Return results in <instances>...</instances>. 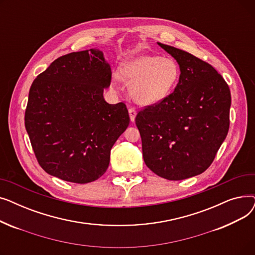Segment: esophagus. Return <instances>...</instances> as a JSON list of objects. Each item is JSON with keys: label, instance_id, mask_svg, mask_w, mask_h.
<instances>
[{"label": "esophagus", "instance_id": "esophagus-1", "mask_svg": "<svg viewBox=\"0 0 255 255\" xmlns=\"http://www.w3.org/2000/svg\"><path fill=\"white\" fill-rule=\"evenodd\" d=\"M128 112H129V116H130L131 122H134L135 117H136V111H135V109H133V107H130V109L128 110Z\"/></svg>", "mask_w": 255, "mask_h": 255}]
</instances>
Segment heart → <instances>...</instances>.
<instances>
[{
	"label": "heart",
	"instance_id": "b5f03b06",
	"mask_svg": "<svg viewBox=\"0 0 255 255\" xmlns=\"http://www.w3.org/2000/svg\"><path fill=\"white\" fill-rule=\"evenodd\" d=\"M120 76L130 86V94L137 103L152 105L162 101L175 89L180 69L169 58L141 55L127 60L120 68Z\"/></svg>",
	"mask_w": 255,
	"mask_h": 255
}]
</instances>
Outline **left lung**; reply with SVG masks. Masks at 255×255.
<instances>
[{"label":"left lung","mask_w":255,"mask_h":255,"mask_svg":"<svg viewBox=\"0 0 255 255\" xmlns=\"http://www.w3.org/2000/svg\"><path fill=\"white\" fill-rule=\"evenodd\" d=\"M180 66L177 87L162 101L139 111L145 165L170 181L204 172L213 162L230 128L231 91L207 62L158 42Z\"/></svg>","instance_id":"left-lung-1"}]
</instances>
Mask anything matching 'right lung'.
<instances>
[{"label": "right lung", "mask_w": 255, "mask_h": 255, "mask_svg": "<svg viewBox=\"0 0 255 255\" xmlns=\"http://www.w3.org/2000/svg\"><path fill=\"white\" fill-rule=\"evenodd\" d=\"M111 80V66L95 48L62 56L35 78L24 126L38 163L50 176L86 184L106 171L130 121L125 103L103 98Z\"/></svg>", "instance_id": "1"}]
</instances>
